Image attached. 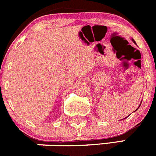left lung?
I'll return each instance as SVG.
<instances>
[{
  "label": "left lung",
  "instance_id": "left-lung-1",
  "mask_svg": "<svg viewBox=\"0 0 156 156\" xmlns=\"http://www.w3.org/2000/svg\"><path fill=\"white\" fill-rule=\"evenodd\" d=\"M132 41H133V42H134V43H135V44H136L135 41H134V40H133V38H132ZM141 102H142V101H141ZM140 105H141V104H140ZM140 106H139V107H140ZM138 108H137V109H138ZM137 109H136V110H137Z\"/></svg>",
  "mask_w": 156,
  "mask_h": 156
}]
</instances>
